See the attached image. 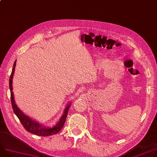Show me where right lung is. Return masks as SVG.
<instances>
[{
  "mask_svg": "<svg viewBox=\"0 0 157 157\" xmlns=\"http://www.w3.org/2000/svg\"><path fill=\"white\" fill-rule=\"evenodd\" d=\"M16 61H15L13 68H12V74L9 81V85H10L9 87H10V93H11V103H12V106L13 110V112L17 115V117L19 119L20 122H21V123L25 129L27 131H28L29 132H31L33 134L40 136H52L58 133L63 127L66 119H67V114L70 108V104H68L67 106V108H66V109H64V114L63 115L61 118H60L59 122L57 124L56 126H53V128L44 127V126H43L42 124L38 123L37 122H36V121L32 120L31 118H30L27 117V115H25L21 111L17 108V105L16 104V103H15L13 94L12 92V90H13L12 79L13 76L15 67H16Z\"/></svg>",
  "mask_w": 157,
  "mask_h": 157,
  "instance_id": "obj_1",
  "label": "right lung"
}]
</instances>
